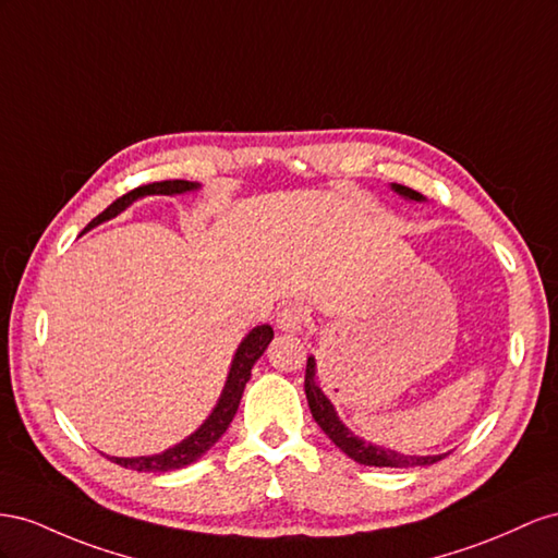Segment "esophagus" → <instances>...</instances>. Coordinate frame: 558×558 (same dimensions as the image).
Listing matches in <instances>:
<instances>
[{
  "mask_svg": "<svg viewBox=\"0 0 558 558\" xmlns=\"http://www.w3.org/2000/svg\"><path fill=\"white\" fill-rule=\"evenodd\" d=\"M276 323H278V329L294 333V331H301L306 327V313L299 306H284L282 311H278Z\"/></svg>",
  "mask_w": 558,
  "mask_h": 558,
  "instance_id": "34e87169",
  "label": "esophagus"
}]
</instances>
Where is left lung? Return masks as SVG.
<instances>
[{"label":"left lung","instance_id":"left-lung-1","mask_svg":"<svg viewBox=\"0 0 558 558\" xmlns=\"http://www.w3.org/2000/svg\"><path fill=\"white\" fill-rule=\"evenodd\" d=\"M392 191H397L402 198L407 201H425L418 191H413L409 186L402 184H392ZM304 388H306V400L311 407V413L315 423L323 427V433L337 444V447L348 456L353 458L355 463L360 465H374V468H423V465H433L437 460H441L447 453H439V456H404L400 451H392V449H384V447H376L372 441H364L360 437H355L350 429L339 421L337 416V409L327 400V395L320 390V386L315 384V357H308L306 362V380H304Z\"/></svg>","mask_w":558,"mask_h":558}]
</instances>
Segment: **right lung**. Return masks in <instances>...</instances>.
Here are the masks:
<instances>
[{
	"mask_svg": "<svg viewBox=\"0 0 558 558\" xmlns=\"http://www.w3.org/2000/svg\"><path fill=\"white\" fill-rule=\"evenodd\" d=\"M196 189H201L198 182H186V180H166V182L137 186V189L129 191L125 196L111 203L105 213H100L93 219L90 227L100 225V221H107L111 217H117L137 198L154 196V194L174 196V194H186V191H196ZM270 339H274V329H270V325H259V327H254L241 341V345H238L235 355H233L227 384H225V390H221V395H219L217 407L213 409L210 416L205 418V423L196 429L194 435H189L180 444H174L172 449H168L163 453H156V456H137V458L109 456L111 463L129 468V470H137V472H170V470H180V468L191 465L205 451H210L215 447V441L225 435L227 427L231 425L235 411H238V404H241L245 384L252 376L254 362L264 355V350L268 348Z\"/></svg>",
	"mask_w": 558,
	"mask_h": 558,
	"instance_id": "obj_1",
	"label": "right lung"
}]
</instances>
